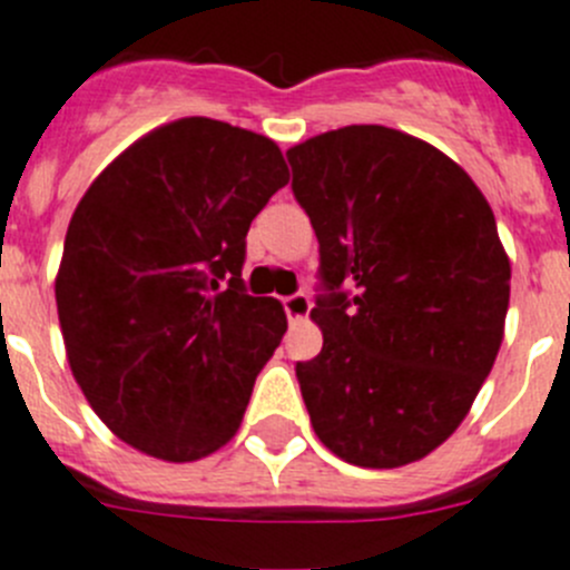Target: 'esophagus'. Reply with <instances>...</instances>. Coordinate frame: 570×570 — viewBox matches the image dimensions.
<instances>
[{"label":"esophagus","mask_w":570,"mask_h":570,"mask_svg":"<svg viewBox=\"0 0 570 570\" xmlns=\"http://www.w3.org/2000/svg\"><path fill=\"white\" fill-rule=\"evenodd\" d=\"M309 309H312V301L309 295H304V292H295V295L284 297V312L286 317H289V323L304 321V317L309 315Z\"/></svg>","instance_id":"1"}]
</instances>
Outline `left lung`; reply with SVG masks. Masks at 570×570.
Returning <instances> with one entry per match:
<instances>
[{
	"label": "left lung",
	"instance_id": "1",
	"mask_svg": "<svg viewBox=\"0 0 570 570\" xmlns=\"http://www.w3.org/2000/svg\"><path fill=\"white\" fill-rule=\"evenodd\" d=\"M321 244L297 363L312 429L363 469L414 463L454 434L500 352L511 264L460 164L409 132L352 125L286 150Z\"/></svg>",
	"mask_w": 570,
	"mask_h": 570
}]
</instances>
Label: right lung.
<instances>
[{
    "mask_svg": "<svg viewBox=\"0 0 570 570\" xmlns=\"http://www.w3.org/2000/svg\"><path fill=\"white\" fill-rule=\"evenodd\" d=\"M286 181L273 138L189 116L127 147L76 207L61 337L87 403L132 449L193 463L238 432L286 332L284 306L244 289L247 233Z\"/></svg>",
    "mask_w": 570,
    "mask_h": 570,
    "instance_id": "add662e5",
    "label": "right lung"
}]
</instances>
